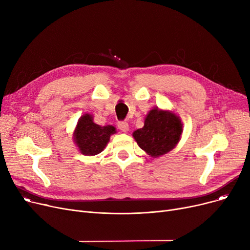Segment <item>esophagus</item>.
Segmentation results:
<instances>
[{"instance_id": "obj_1", "label": "esophagus", "mask_w": 250, "mask_h": 250, "mask_svg": "<svg viewBox=\"0 0 250 250\" xmlns=\"http://www.w3.org/2000/svg\"><path fill=\"white\" fill-rule=\"evenodd\" d=\"M117 126L124 133H125V132H127V130H128V124L126 122H118Z\"/></svg>"}]
</instances>
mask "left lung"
I'll return each mask as SVG.
<instances>
[{"mask_svg":"<svg viewBox=\"0 0 250 250\" xmlns=\"http://www.w3.org/2000/svg\"><path fill=\"white\" fill-rule=\"evenodd\" d=\"M182 124L179 117L169 111L154 108L146 116L145 125L133 136L141 149L152 157L171 151L180 139Z\"/></svg>","mask_w":250,"mask_h":250,"instance_id":"8db88e82","label":"left lung"}]
</instances>
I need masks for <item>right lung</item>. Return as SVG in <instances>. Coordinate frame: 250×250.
Returning a JSON list of instances; mask_svg holds the SVG:
<instances>
[{"instance_id":"obj_1","label":"right lung","mask_w":250,"mask_h":250,"mask_svg":"<svg viewBox=\"0 0 250 250\" xmlns=\"http://www.w3.org/2000/svg\"><path fill=\"white\" fill-rule=\"evenodd\" d=\"M93 117L90 114L83 115L77 124L74 133V140L79 150L86 156H94L106 147L109 138L115 133L112 125L100 126L93 123Z\"/></svg>"}]
</instances>
